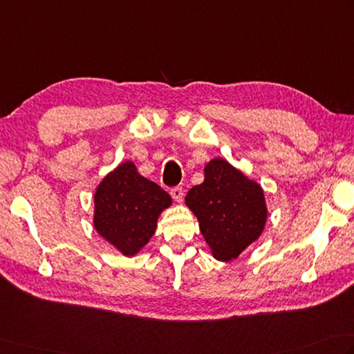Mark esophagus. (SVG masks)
Here are the masks:
<instances>
[{"label": "esophagus", "mask_w": 354, "mask_h": 354, "mask_svg": "<svg viewBox=\"0 0 354 354\" xmlns=\"http://www.w3.org/2000/svg\"><path fill=\"white\" fill-rule=\"evenodd\" d=\"M170 195H171V198H173V199H175V203H178V204H181V203H183L184 192H183L181 187H173V189L170 190Z\"/></svg>", "instance_id": "esophagus-1"}]
</instances>
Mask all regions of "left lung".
Returning <instances> with one entry per match:
<instances>
[{
    "mask_svg": "<svg viewBox=\"0 0 354 354\" xmlns=\"http://www.w3.org/2000/svg\"><path fill=\"white\" fill-rule=\"evenodd\" d=\"M185 205L198 218L213 258L223 262L258 241L268 216L262 187L223 158L205 164L204 183L192 187Z\"/></svg>",
    "mask_w": 354,
    "mask_h": 354,
    "instance_id": "1",
    "label": "left lung"
}]
</instances>
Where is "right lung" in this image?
Wrapping results in <instances>:
<instances>
[{"mask_svg":"<svg viewBox=\"0 0 354 354\" xmlns=\"http://www.w3.org/2000/svg\"><path fill=\"white\" fill-rule=\"evenodd\" d=\"M93 227L121 254L131 258L155 234L158 218L171 205L167 192L121 162L98 184L93 196Z\"/></svg>","mask_w":354,"mask_h":354,"instance_id":"1","label":"right lung"}]
</instances>
